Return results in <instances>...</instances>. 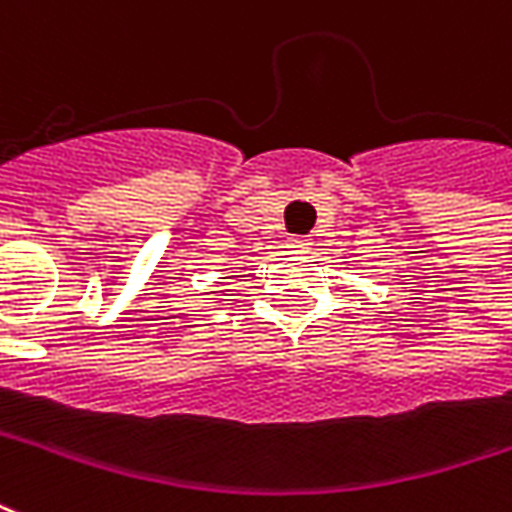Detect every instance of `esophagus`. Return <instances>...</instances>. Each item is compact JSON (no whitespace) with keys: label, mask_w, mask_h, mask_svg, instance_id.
<instances>
[{"label":"esophagus","mask_w":512,"mask_h":512,"mask_svg":"<svg viewBox=\"0 0 512 512\" xmlns=\"http://www.w3.org/2000/svg\"><path fill=\"white\" fill-rule=\"evenodd\" d=\"M287 249L293 252V255H306L309 249H312V238H301V236H295L287 241Z\"/></svg>","instance_id":"obj_1"}]
</instances>
